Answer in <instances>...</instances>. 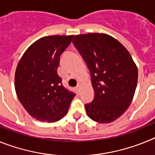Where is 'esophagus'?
Masks as SVG:
<instances>
[{
    "instance_id": "34e87169",
    "label": "esophagus",
    "mask_w": 155,
    "mask_h": 155,
    "mask_svg": "<svg viewBox=\"0 0 155 155\" xmlns=\"http://www.w3.org/2000/svg\"><path fill=\"white\" fill-rule=\"evenodd\" d=\"M75 91H76L77 94H79V92H80V87H79V86H77V87H75Z\"/></svg>"
}]
</instances>
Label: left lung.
Masks as SVG:
<instances>
[{
  "mask_svg": "<svg viewBox=\"0 0 155 155\" xmlns=\"http://www.w3.org/2000/svg\"><path fill=\"white\" fill-rule=\"evenodd\" d=\"M73 43L91 73L94 98L86 104L94 121L109 124L130 105L137 84L138 71L130 53L113 37L103 33L75 35Z\"/></svg>",
  "mask_w": 155,
  "mask_h": 155,
  "instance_id": "obj_1",
  "label": "left lung"
}]
</instances>
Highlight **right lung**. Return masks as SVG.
<instances>
[{"label":"right lung","mask_w":155,"mask_h":155,"mask_svg":"<svg viewBox=\"0 0 155 155\" xmlns=\"http://www.w3.org/2000/svg\"><path fill=\"white\" fill-rule=\"evenodd\" d=\"M74 35H49L35 41L20 59L15 76L19 101L28 114L54 123L68 112L76 94L65 88L57 74L60 58Z\"/></svg>","instance_id":"1"}]
</instances>
